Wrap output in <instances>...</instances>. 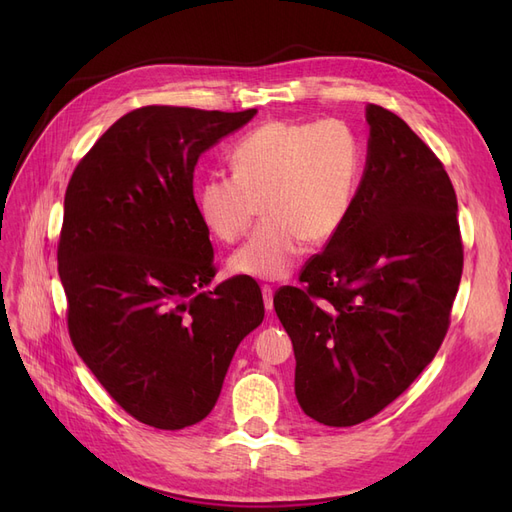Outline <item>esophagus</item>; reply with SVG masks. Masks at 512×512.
<instances>
[{
  "label": "esophagus",
  "instance_id": "esophagus-1",
  "mask_svg": "<svg viewBox=\"0 0 512 512\" xmlns=\"http://www.w3.org/2000/svg\"><path fill=\"white\" fill-rule=\"evenodd\" d=\"M262 301H265L267 312L273 309V288L271 286H262Z\"/></svg>",
  "mask_w": 512,
  "mask_h": 512
}]
</instances>
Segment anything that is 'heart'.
<instances>
[{
    "instance_id": "obj_1",
    "label": "heart",
    "mask_w": 512,
    "mask_h": 512,
    "mask_svg": "<svg viewBox=\"0 0 512 512\" xmlns=\"http://www.w3.org/2000/svg\"><path fill=\"white\" fill-rule=\"evenodd\" d=\"M359 134L342 119L271 121L230 153L232 173L200 183V220L222 243L245 235L265 205L267 218L228 258V271L252 280L288 277L307 241H327L346 222L363 173Z\"/></svg>"
}]
</instances>
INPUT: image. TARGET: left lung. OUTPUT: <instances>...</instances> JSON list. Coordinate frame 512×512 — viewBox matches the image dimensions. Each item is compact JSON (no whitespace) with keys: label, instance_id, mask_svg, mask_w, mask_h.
<instances>
[{"label":"left lung","instance_id":"obj_1","mask_svg":"<svg viewBox=\"0 0 512 512\" xmlns=\"http://www.w3.org/2000/svg\"><path fill=\"white\" fill-rule=\"evenodd\" d=\"M367 162L346 222L273 305L292 339L294 393L314 421L352 427L433 361L463 271L457 196L408 123L365 108Z\"/></svg>","mask_w":512,"mask_h":512}]
</instances>
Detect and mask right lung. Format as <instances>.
<instances>
[{
	"mask_svg": "<svg viewBox=\"0 0 512 512\" xmlns=\"http://www.w3.org/2000/svg\"><path fill=\"white\" fill-rule=\"evenodd\" d=\"M256 115L143 106L74 168L57 262L70 339L136 421L190 427L213 410L241 339L265 318L252 277H215L194 200L203 153Z\"/></svg>",
	"mask_w": 512,
	"mask_h": 512,
	"instance_id": "1",
	"label": "right lung"
}]
</instances>
